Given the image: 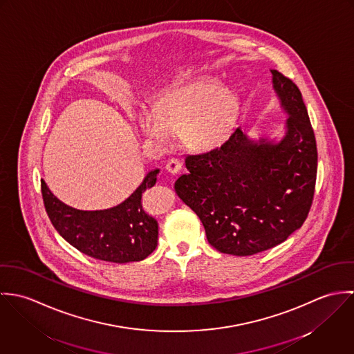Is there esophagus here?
Returning a JSON list of instances; mask_svg holds the SVG:
<instances>
[{
	"mask_svg": "<svg viewBox=\"0 0 354 354\" xmlns=\"http://www.w3.org/2000/svg\"><path fill=\"white\" fill-rule=\"evenodd\" d=\"M165 169L170 174H177L181 170V162L178 159H176V158H171V159L167 160Z\"/></svg>",
	"mask_w": 354,
	"mask_h": 354,
	"instance_id": "obj_1",
	"label": "esophagus"
}]
</instances>
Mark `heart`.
<instances>
[{
    "instance_id": "1",
    "label": "heart",
    "mask_w": 354,
    "mask_h": 354,
    "mask_svg": "<svg viewBox=\"0 0 354 354\" xmlns=\"http://www.w3.org/2000/svg\"><path fill=\"white\" fill-rule=\"evenodd\" d=\"M239 98L208 77L173 86L152 104V113L142 110L138 124L143 136L166 146L171 135L180 133L183 142L199 151L219 147L230 135Z\"/></svg>"
}]
</instances>
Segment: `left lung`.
Returning a JSON list of instances; mask_svg holds the SVG:
<instances>
[{
  "label": "left lung",
  "mask_w": 354,
  "mask_h": 354,
  "mask_svg": "<svg viewBox=\"0 0 354 354\" xmlns=\"http://www.w3.org/2000/svg\"><path fill=\"white\" fill-rule=\"evenodd\" d=\"M286 114L281 136L251 138L236 128L216 150L185 156L177 196L201 218L219 252L250 256L270 250L303 226L317 170V150L297 86L271 69Z\"/></svg>",
  "instance_id": "obj_1"
}]
</instances>
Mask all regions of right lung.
Segmentation results:
<instances>
[{
    "mask_svg": "<svg viewBox=\"0 0 354 354\" xmlns=\"http://www.w3.org/2000/svg\"><path fill=\"white\" fill-rule=\"evenodd\" d=\"M150 170L124 202L95 211L73 208L53 195L42 180V196L54 229L72 247L110 263L145 260L158 245V222L142 207V194L156 183Z\"/></svg>",
    "mask_w": 354,
    "mask_h": 354,
    "instance_id": "right-lung-1",
    "label": "right lung"
}]
</instances>
